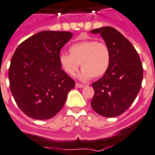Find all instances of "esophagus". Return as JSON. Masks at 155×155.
<instances>
[{"mask_svg":"<svg viewBox=\"0 0 155 155\" xmlns=\"http://www.w3.org/2000/svg\"><path fill=\"white\" fill-rule=\"evenodd\" d=\"M75 85H76V87H77V88H84V84H78V83H76Z\"/></svg>","mask_w":155,"mask_h":155,"instance_id":"34e87169","label":"esophagus"}]
</instances>
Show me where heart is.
Listing matches in <instances>:
<instances>
[{
    "instance_id": "heart-1",
    "label": "heart",
    "mask_w": 155,
    "mask_h": 155,
    "mask_svg": "<svg viewBox=\"0 0 155 155\" xmlns=\"http://www.w3.org/2000/svg\"><path fill=\"white\" fill-rule=\"evenodd\" d=\"M70 54L61 53L59 63L62 71L69 76H73L78 70L79 65L83 68L78 78L88 81L104 76L110 66L111 51L104 42L94 39L84 40L71 45Z\"/></svg>"
}]
</instances>
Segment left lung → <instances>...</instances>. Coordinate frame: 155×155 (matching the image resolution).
Returning <instances> with one entry per match:
<instances>
[{
	"label": "left lung",
	"mask_w": 155,
	"mask_h": 155,
	"mask_svg": "<svg viewBox=\"0 0 155 155\" xmlns=\"http://www.w3.org/2000/svg\"><path fill=\"white\" fill-rule=\"evenodd\" d=\"M100 34L111 51L107 72L92 84L94 95L91 106L99 115L115 117L130 107L140 90L143 66L139 55L128 39L111 27L91 30Z\"/></svg>",
	"instance_id": "left-lung-1"
}]
</instances>
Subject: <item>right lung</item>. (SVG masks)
<instances>
[{
	"label": "right lung",
	"instance_id": "add662e5",
	"mask_svg": "<svg viewBox=\"0 0 155 155\" xmlns=\"http://www.w3.org/2000/svg\"><path fill=\"white\" fill-rule=\"evenodd\" d=\"M71 36L67 31L39 32L20 44L12 57L11 92L20 110L33 119L55 116L75 87L59 63L61 50Z\"/></svg>",
	"mask_w": 155,
	"mask_h": 155
}]
</instances>
